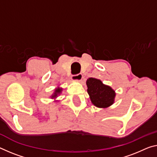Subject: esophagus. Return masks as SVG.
Segmentation results:
<instances>
[{
    "instance_id": "1",
    "label": "esophagus",
    "mask_w": 157,
    "mask_h": 157,
    "mask_svg": "<svg viewBox=\"0 0 157 157\" xmlns=\"http://www.w3.org/2000/svg\"><path fill=\"white\" fill-rule=\"evenodd\" d=\"M82 78H83V75L82 73L74 75L71 77V79L74 81H80V80H82Z\"/></svg>"
}]
</instances>
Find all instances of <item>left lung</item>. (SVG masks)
<instances>
[{
	"label": "left lung",
	"instance_id": "1",
	"mask_svg": "<svg viewBox=\"0 0 157 157\" xmlns=\"http://www.w3.org/2000/svg\"><path fill=\"white\" fill-rule=\"evenodd\" d=\"M87 91L92 103L98 108H107L114 103V91L99 79L89 78L86 81Z\"/></svg>",
	"mask_w": 157,
	"mask_h": 157
}]
</instances>
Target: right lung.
Returning a JSON list of instances; mask_svg holds the SVG:
<instances>
[{
  "instance_id": "right-lung-1",
  "label": "right lung",
  "mask_w": 157,
  "mask_h": 157,
  "mask_svg": "<svg viewBox=\"0 0 157 157\" xmlns=\"http://www.w3.org/2000/svg\"><path fill=\"white\" fill-rule=\"evenodd\" d=\"M61 91H62V89H61V88L56 89H55V92H54L53 95H52V98H56V97L58 96L59 94H61Z\"/></svg>"
}]
</instances>
